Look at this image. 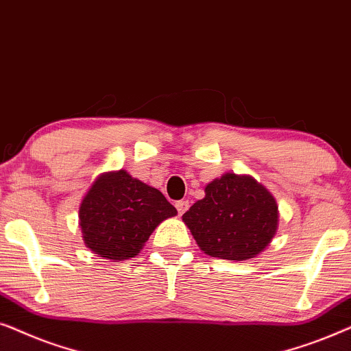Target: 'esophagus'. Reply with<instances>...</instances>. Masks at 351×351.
Returning a JSON list of instances; mask_svg holds the SVG:
<instances>
[{
	"label": "esophagus",
	"instance_id": "34e87169",
	"mask_svg": "<svg viewBox=\"0 0 351 351\" xmlns=\"http://www.w3.org/2000/svg\"><path fill=\"white\" fill-rule=\"evenodd\" d=\"M175 207H176V210H178L180 215H183L186 210L189 208V202H188V200H184V199L183 200H178V202L175 204Z\"/></svg>",
	"mask_w": 351,
	"mask_h": 351
}]
</instances>
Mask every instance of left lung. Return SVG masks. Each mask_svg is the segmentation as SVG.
<instances>
[{
	"label": "left lung",
	"instance_id": "8db88e82",
	"mask_svg": "<svg viewBox=\"0 0 351 351\" xmlns=\"http://www.w3.org/2000/svg\"><path fill=\"white\" fill-rule=\"evenodd\" d=\"M195 242L210 256L249 260L278 230L276 199L249 175L226 173L205 186V197L183 215Z\"/></svg>",
	"mask_w": 351,
	"mask_h": 351
}]
</instances>
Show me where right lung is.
I'll return each instance as SVG.
<instances>
[{
  "label": "right lung",
  "mask_w": 351,
  "mask_h": 351,
  "mask_svg": "<svg viewBox=\"0 0 351 351\" xmlns=\"http://www.w3.org/2000/svg\"><path fill=\"white\" fill-rule=\"evenodd\" d=\"M176 208L160 191L128 171L102 173L80 204L78 218L88 249L107 260L133 258Z\"/></svg>",
  "instance_id": "1"
}]
</instances>
